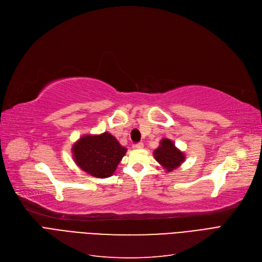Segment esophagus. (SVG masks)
<instances>
[{"label":"esophagus","instance_id":"obj_1","mask_svg":"<svg viewBox=\"0 0 262 262\" xmlns=\"http://www.w3.org/2000/svg\"><path fill=\"white\" fill-rule=\"evenodd\" d=\"M132 147H133V149H142V148H144V144H143V143L134 144Z\"/></svg>","mask_w":262,"mask_h":262}]
</instances>
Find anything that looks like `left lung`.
Masks as SVG:
<instances>
[{
  "mask_svg": "<svg viewBox=\"0 0 262 262\" xmlns=\"http://www.w3.org/2000/svg\"><path fill=\"white\" fill-rule=\"evenodd\" d=\"M154 157L167 172L177 169L185 161L184 152L178 149L171 140L166 138L160 141V146L154 150Z\"/></svg>",
  "mask_w": 262,
  "mask_h": 262,
  "instance_id": "obj_1",
  "label": "left lung"
}]
</instances>
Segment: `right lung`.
I'll use <instances>...</instances> for the list:
<instances>
[{"label":"right lung","instance_id":"add662e5","mask_svg":"<svg viewBox=\"0 0 262 262\" xmlns=\"http://www.w3.org/2000/svg\"><path fill=\"white\" fill-rule=\"evenodd\" d=\"M76 164L85 172L96 178H107L115 172L127 148L119 144L108 132L86 134L71 148Z\"/></svg>","mask_w":262,"mask_h":262}]
</instances>
